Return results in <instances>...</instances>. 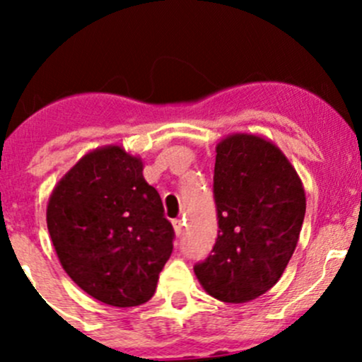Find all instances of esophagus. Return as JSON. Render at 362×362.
Listing matches in <instances>:
<instances>
[{"label": "esophagus", "mask_w": 362, "mask_h": 362, "mask_svg": "<svg viewBox=\"0 0 362 362\" xmlns=\"http://www.w3.org/2000/svg\"><path fill=\"white\" fill-rule=\"evenodd\" d=\"M173 228H175V233H177V236L184 235V221H182V218H175Z\"/></svg>", "instance_id": "obj_1"}]
</instances>
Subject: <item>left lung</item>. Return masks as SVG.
I'll list each match as a JSON object with an SVG mask.
<instances>
[{
  "mask_svg": "<svg viewBox=\"0 0 362 362\" xmlns=\"http://www.w3.org/2000/svg\"><path fill=\"white\" fill-rule=\"evenodd\" d=\"M214 199L217 238L194 273L214 298L247 303L272 289L293 257L305 218V191L272 141L233 134L217 145Z\"/></svg>",
  "mask_w": 362,
  "mask_h": 362,
  "instance_id": "1",
  "label": "left lung"
}]
</instances>
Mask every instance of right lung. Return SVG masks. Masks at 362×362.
<instances>
[{"label":"right lung","mask_w":362,"mask_h":362,"mask_svg":"<svg viewBox=\"0 0 362 362\" xmlns=\"http://www.w3.org/2000/svg\"><path fill=\"white\" fill-rule=\"evenodd\" d=\"M141 171V160L124 148H98L64 175L47 206V228L69 279L119 308L154 296L173 252V226Z\"/></svg>","instance_id":"obj_1"}]
</instances>
